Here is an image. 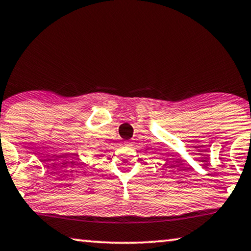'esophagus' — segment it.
I'll return each instance as SVG.
<instances>
[{
  "mask_svg": "<svg viewBox=\"0 0 251 251\" xmlns=\"http://www.w3.org/2000/svg\"><path fill=\"white\" fill-rule=\"evenodd\" d=\"M123 145H125L126 147H132V146H133V142H132V141H129V140H126V141L123 142Z\"/></svg>",
  "mask_w": 251,
  "mask_h": 251,
  "instance_id": "esophagus-1",
  "label": "esophagus"
}]
</instances>
